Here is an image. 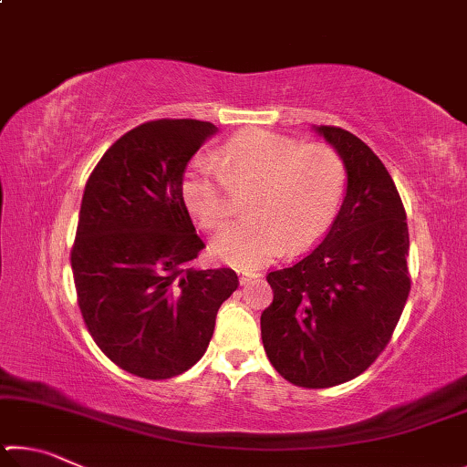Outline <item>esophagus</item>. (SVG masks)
<instances>
[{
    "mask_svg": "<svg viewBox=\"0 0 467 467\" xmlns=\"http://www.w3.org/2000/svg\"><path fill=\"white\" fill-rule=\"evenodd\" d=\"M259 275L262 274H257V272H241V284H247L249 280H255V278H259Z\"/></svg>",
    "mask_w": 467,
    "mask_h": 467,
    "instance_id": "esophagus-1",
    "label": "esophagus"
}]
</instances>
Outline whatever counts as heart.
Masks as SVG:
<instances>
[{
    "instance_id": "1",
    "label": "heart",
    "mask_w": 467,
    "mask_h": 467,
    "mask_svg": "<svg viewBox=\"0 0 467 467\" xmlns=\"http://www.w3.org/2000/svg\"><path fill=\"white\" fill-rule=\"evenodd\" d=\"M249 185H255L249 218L212 244L220 262L243 270L272 262L288 247L303 251L327 233L346 192V164L331 146L249 130L228 140L218 161L197 156L181 193L202 228L220 231L234 214L233 187Z\"/></svg>"
}]
</instances>
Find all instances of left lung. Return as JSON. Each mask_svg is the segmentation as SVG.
Segmentation results:
<instances>
[{
	"label": "left lung",
	"mask_w": 467,
	"mask_h": 467,
	"mask_svg": "<svg viewBox=\"0 0 467 467\" xmlns=\"http://www.w3.org/2000/svg\"><path fill=\"white\" fill-rule=\"evenodd\" d=\"M317 131L346 164L344 203L317 247L267 274L274 300L262 313L267 358L306 389L365 373L389 344L412 284L406 210L385 164L350 131Z\"/></svg>",
	"instance_id": "obj_1"
}]
</instances>
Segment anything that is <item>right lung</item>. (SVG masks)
I'll use <instances>...</instances> for the list:
<instances>
[{
    "mask_svg": "<svg viewBox=\"0 0 467 467\" xmlns=\"http://www.w3.org/2000/svg\"><path fill=\"white\" fill-rule=\"evenodd\" d=\"M216 125L141 123L90 172L72 259L88 334L117 367L161 381L203 357L220 305L239 288L231 267L197 270L205 247L181 193L187 162Z\"/></svg>",
    "mask_w": 467,
    "mask_h": 467,
    "instance_id": "1",
    "label": "right lung"
}]
</instances>
